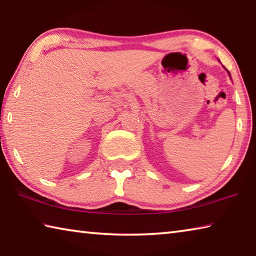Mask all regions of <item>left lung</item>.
Segmentation results:
<instances>
[{"label":"left lung","instance_id":"1","mask_svg":"<svg viewBox=\"0 0 256 256\" xmlns=\"http://www.w3.org/2000/svg\"><path fill=\"white\" fill-rule=\"evenodd\" d=\"M228 74H230V72H228Z\"/></svg>","mask_w":256,"mask_h":256}]
</instances>
